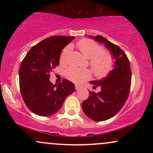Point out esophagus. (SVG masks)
I'll list each match as a JSON object with an SVG mask.
<instances>
[{
  "label": "esophagus",
  "mask_w": 153,
  "mask_h": 153,
  "mask_svg": "<svg viewBox=\"0 0 153 153\" xmlns=\"http://www.w3.org/2000/svg\"><path fill=\"white\" fill-rule=\"evenodd\" d=\"M75 89L76 90H79V89H80V86L78 85H75Z\"/></svg>",
  "instance_id": "esophagus-1"
}]
</instances>
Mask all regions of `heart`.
<instances>
[{
  "mask_svg": "<svg viewBox=\"0 0 153 153\" xmlns=\"http://www.w3.org/2000/svg\"><path fill=\"white\" fill-rule=\"evenodd\" d=\"M77 47L86 58L90 59V66L96 76H103L108 73L113 63L111 56L107 52L103 51L102 47L99 44L93 40L83 39L77 43ZM71 45H68L62 50L60 55L61 62L66 60L71 53ZM65 74L69 80L76 83L83 81L91 76V73L88 70L79 69L73 67L67 70Z\"/></svg>",
  "mask_w": 153,
  "mask_h": 153,
  "instance_id": "heart-1",
  "label": "heart"
}]
</instances>
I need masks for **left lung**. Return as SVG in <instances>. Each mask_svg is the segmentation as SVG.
Segmentation results:
<instances>
[{"label": "left lung", "instance_id": "obj_1", "mask_svg": "<svg viewBox=\"0 0 153 153\" xmlns=\"http://www.w3.org/2000/svg\"><path fill=\"white\" fill-rule=\"evenodd\" d=\"M103 44L113 58V69L106 77L90 81L96 87L101 88L98 93L89 91L90 96L82 103L84 114L88 118L101 122L111 118L121 110L127 101L131 85L130 63L120 47L102 36H88Z\"/></svg>", "mask_w": 153, "mask_h": 153}]
</instances>
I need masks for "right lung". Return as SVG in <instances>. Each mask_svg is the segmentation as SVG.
<instances>
[{"mask_svg": "<svg viewBox=\"0 0 153 153\" xmlns=\"http://www.w3.org/2000/svg\"><path fill=\"white\" fill-rule=\"evenodd\" d=\"M74 36H52L32 47L19 69V85L24 103L31 111L41 117L57 112L65 99L75 91L74 83L64 80L51 83L50 72L59 65L60 54Z\"/></svg>", "mask_w": 153, "mask_h": 153, "instance_id": "1", "label": "right lung"}]
</instances>
